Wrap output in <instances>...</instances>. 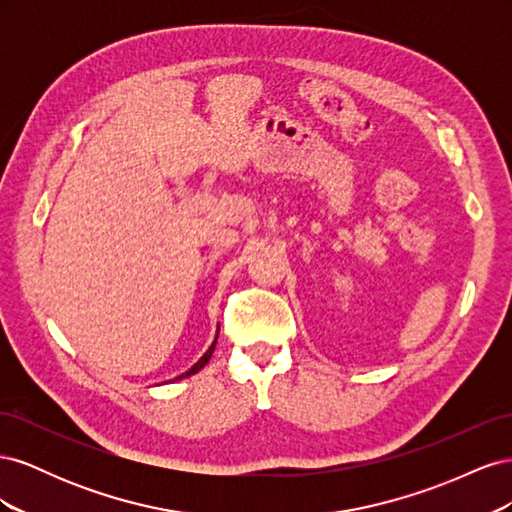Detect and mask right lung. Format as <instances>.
Here are the masks:
<instances>
[{
    "instance_id": "add662e5",
    "label": "right lung",
    "mask_w": 512,
    "mask_h": 512,
    "mask_svg": "<svg viewBox=\"0 0 512 512\" xmlns=\"http://www.w3.org/2000/svg\"><path fill=\"white\" fill-rule=\"evenodd\" d=\"M220 331V329H218ZM215 342H218V337H215ZM215 342L211 344V348L203 354V356H200V361L196 363V365H192L188 371H185V374L183 376H179V378H185V376H192V374H196V371H200V369H203L207 363H209V359H211V354H213V350H215Z\"/></svg>"
}]
</instances>
